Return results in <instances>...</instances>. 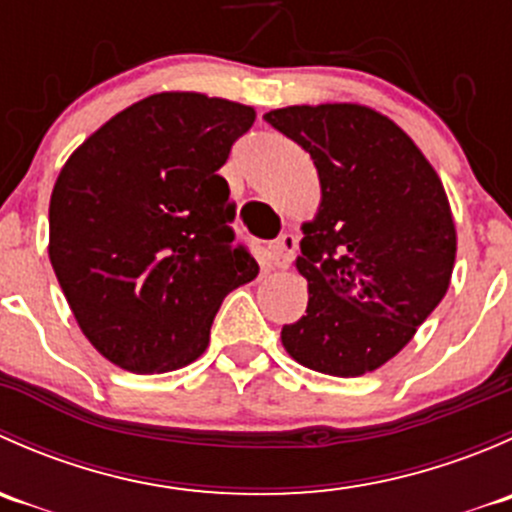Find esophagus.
Returning <instances> with one entry per match:
<instances>
[{
	"instance_id": "obj_1",
	"label": "esophagus",
	"mask_w": 512,
	"mask_h": 512,
	"mask_svg": "<svg viewBox=\"0 0 512 512\" xmlns=\"http://www.w3.org/2000/svg\"><path fill=\"white\" fill-rule=\"evenodd\" d=\"M294 250H297V237L285 232V235H280L275 242L267 245V260H270L275 267H287L289 260H292Z\"/></svg>"
}]
</instances>
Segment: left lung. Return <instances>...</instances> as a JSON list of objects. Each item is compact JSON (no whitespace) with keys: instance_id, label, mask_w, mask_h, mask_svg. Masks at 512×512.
Listing matches in <instances>:
<instances>
[{"instance_id":"1","label":"left lung","mask_w":512,"mask_h":512,"mask_svg":"<svg viewBox=\"0 0 512 512\" xmlns=\"http://www.w3.org/2000/svg\"><path fill=\"white\" fill-rule=\"evenodd\" d=\"M265 121L312 156L322 185L294 262L307 314L282 327V344L329 376L379 369L451 285L456 225L441 178L391 118L359 103L287 106Z\"/></svg>"}]
</instances>
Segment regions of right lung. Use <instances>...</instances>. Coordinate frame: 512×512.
Here are the masks:
<instances>
[{"mask_svg": "<svg viewBox=\"0 0 512 512\" xmlns=\"http://www.w3.org/2000/svg\"><path fill=\"white\" fill-rule=\"evenodd\" d=\"M255 108L193 91L133 103L86 138L56 178L49 260L96 352L133 374L198 359L235 287L260 272L235 245L218 170Z\"/></svg>", "mask_w": 512, "mask_h": 512, "instance_id": "obj_1", "label": "right lung"}]
</instances>
